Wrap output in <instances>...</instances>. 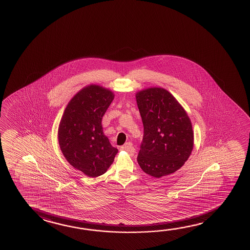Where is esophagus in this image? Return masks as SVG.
Returning <instances> with one entry per match:
<instances>
[{
    "instance_id": "esophagus-1",
    "label": "esophagus",
    "mask_w": 250,
    "mask_h": 250,
    "mask_svg": "<svg viewBox=\"0 0 250 250\" xmlns=\"http://www.w3.org/2000/svg\"><path fill=\"white\" fill-rule=\"evenodd\" d=\"M121 149L128 151V152H130V153L133 152V147H132V144H131V142H127V143H125V144L121 146Z\"/></svg>"
}]
</instances>
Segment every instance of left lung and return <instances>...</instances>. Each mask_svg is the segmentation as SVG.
I'll return each instance as SVG.
<instances>
[{
	"label": "left lung",
	"mask_w": 250,
	"mask_h": 250,
	"mask_svg": "<svg viewBox=\"0 0 250 250\" xmlns=\"http://www.w3.org/2000/svg\"><path fill=\"white\" fill-rule=\"evenodd\" d=\"M144 126L137 161L145 173L160 178L179 169L193 149L188 115L166 89L150 88L136 94Z\"/></svg>",
	"instance_id": "obj_1"
}]
</instances>
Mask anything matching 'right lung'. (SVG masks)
I'll list each match as a JSON object with an SVG mask.
<instances>
[{
	"label": "right lung",
	"instance_id": "obj_1",
	"mask_svg": "<svg viewBox=\"0 0 250 250\" xmlns=\"http://www.w3.org/2000/svg\"><path fill=\"white\" fill-rule=\"evenodd\" d=\"M114 95L109 89L90 85L71 99L59 127L62 153L76 169L97 177L104 174L119 150L104 134L102 119Z\"/></svg>",
	"mask_w": 250,
	"mask_h": 250
}]
</instances>
